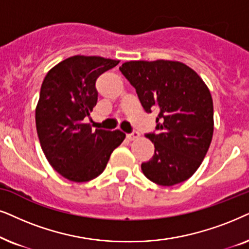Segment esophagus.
<instances>
[{
	"label": "esophagus",
	"mask_w": 249,
	"mask_h": 249,
	"mask_svg": "<svg viewBox=\"0 0 249 249\" xmlns=\"http://www.w3.org/2000/svg\"><path fill=\"white\" fill-rule=\"evenodd\" d=\"M139 132H133V133H131V134H127V139L128 140H131V141H133V140H135V139H138L139 138Z\"/></svg>",
	"instance_id": "34e87169"
}]
</instances>
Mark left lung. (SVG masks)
<instances>
[{"label": "left lung", "instance_id": "8db88e82", "mask_svg": "<svg viewBox=\"0 0 249 249\" xmlns=\"http://www.w3.org/2000/svg\"><path fill=\"white\" fill-rule=\"evenodd\" d=\"M119 71L137 90L145 111H159L155 145L141 170L156 184L171 187L195 174L213 138L214 110L210 89L194 69L180 61H127Z\"/></svg>", "mask_w": 249, "mask_h": 249}]
</instances>
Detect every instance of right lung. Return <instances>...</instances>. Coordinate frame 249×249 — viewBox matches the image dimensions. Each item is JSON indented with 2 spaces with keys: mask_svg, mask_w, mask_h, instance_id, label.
<instances>
[{
  "mask_svg": "<svg viewBox=\"0 0 249 249\" xmlns=\"http://www.w3.org/2000/svg\"><path fill=\"white\" fill-rule=\"evenodd\" d=\"M118 64L97 55H72L50 69L42 83L35 109L38 140L53 170L69 181L99 177L124 141L122 131H93L84 122L98 101L95 81Z\"/></svg>",
  "mask_w": 249,
  "mask_h": 249,
  "instance_id": "obj_1",
  "label": "right lung"
}]
</instances>
